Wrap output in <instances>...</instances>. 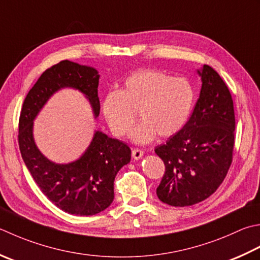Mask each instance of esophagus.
Wrapping results in <instances>:
<instances>
[{
	"instance_id": "34e87169",
	"label": "esophagus",
	"mask_w": 260,
	"mask_h": 260,
	"mask_svg": "<svg viewBox=\"0 0 260 260\" xmlns=\"http://www.w3.org/2000/svg\"><path fill=\"white\" fill-rule=\"evenodd\" d=\"M143 154H144V152L142 151L141 149H133V150H132V156H133L135 160H140L141 157L143 156Z\"/></svg>"
}]
</instances>
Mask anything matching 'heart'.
<instances>
[{
    "mask_svg": "<svg viewBox=\"0 0 260 260\" xmlns=\"http://www.w3.org/2000/svg\"><path fill=\"white\" fill-rule=\"evenodd\" d=\"M194 89L185 78H170L156 70H141L126 79L120 91H110L103 103L104 116L116 136L135 123L131 139L144 144L156 134L169 137L185 125L194 105Z\"/></svg>",
    "mask_w": 260,
    "mask_h": 260,
    "instance_id": "obj_1",
    "label": "heart"
}]
</instances>
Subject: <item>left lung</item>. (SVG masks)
Instances as JSON below:
<instances>
[{
    "instance_id": "obj_1",
    "label": "left lung",
    "mask_w": 260,
    "mask_h": 260,
    "mask_svg": "<svg viewBox=\"0 0 260 260\" xmlns=\"http://www.w3.org/2000/svg\"><path fill=\"white\" fill-rule=\"evenodd\" d=\"M202 89L189 120L155 147L166 171L156 195L171 206H190L210 197L228 174L235 147L233 100L211 66L197 71Z\"/></svg>"
}]
</instances>
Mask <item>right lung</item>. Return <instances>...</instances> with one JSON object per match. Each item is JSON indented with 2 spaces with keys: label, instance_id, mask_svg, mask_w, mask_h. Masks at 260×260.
<instances>
[{
  "label": "right lung",
  "instance_id": "right-lung-1",
  "mask_svg": "<svg viewBox=\"0 0 260 260\" xmlns=\"http://www.w3.org/2000/svg\"><path fill=\"white\" fill-rule=\"evenodd\" d=\"M99 78L95 69L68 59L53 65L30 89L19 119L20 152L36 184L54 205L80 216L98 214L113 203L115 177L131 161L129 146L96 131L80 159L57 165L36 146L32 126L47 100L63 88H73L85 94L96 118L100 113Z\"/></svg>",
  "mask_w": 260,
  "mask_h": 260
}]
</instances>
